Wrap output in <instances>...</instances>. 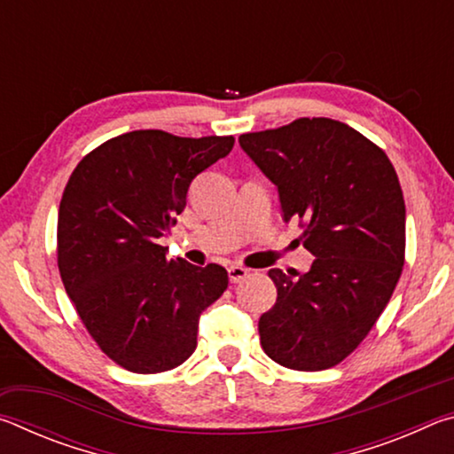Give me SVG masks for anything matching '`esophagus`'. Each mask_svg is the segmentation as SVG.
Wrapping results in <instances>:
<instances>
[{
	"label": "esophagus",
	"instance_id": "1",
	"mask_svg": "<svg viewBox=\"0 0 454 454\" xmlns=\"http://www.w3.org/2000/svg\"><path fill=\"white\" fill-rule=\"evenodd\" d=\"M248 274H250V270H248V268H244V266H230L228 268V278L232 284L244 280Z\"/></svg>",
	"mask_w": 454,
	"mask_h": 454
}]
</instances>
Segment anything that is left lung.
<instances>
[{
  "mask_svg": "<svg viewBox=\"0 0 454 454\" xmlns=\"http://www.w3.org/2000/svg\"><path fill=\"white\" fill-rule=\"evenodd\" d=\"M240 148L278 190L282 220L317 258L309 272L272 268L274 306L258 320L274 363L325 371L347 358L393 296L404 266L406 210L379 145L342 121L301 118L242 134Z\"/></svg>",
  "mask_w": 454,
  "mask_h": 454,
  "instance_id": "1",
  "label": "left lung"
}]
</instances>
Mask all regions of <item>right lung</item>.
I'll return each instance as SVG.
<instances>
[{"label":"right lung","mask_w":454,"mask_h":454,"mask_svg":"<svg viewBox=\"0 0 454 454\" xmlns=\"http://www.w3.org/2000/svg\"><path fill=\"white\" fill-rule=\"evenodd\" d=\"M232 136L136 129L75 166L58 212V266L88 333L126 371L153 374L196 350L198 322L228 272L168 260L158 244L188 204L192 180L230 153Z\"/></svg>","instance_id":"right-lung-1"}]
</instances>
